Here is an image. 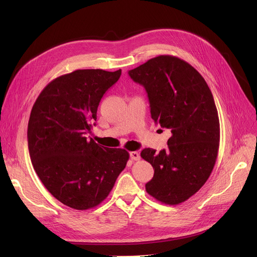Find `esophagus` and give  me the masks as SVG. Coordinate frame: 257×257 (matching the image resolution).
I'll use <instances>...</instances> for the list:
<instances>
[{"label": "esophagus", "instance_id": "obj_1", "mask_svg": "<svg viewBox=\"0 0 257 257\" xmlns=\"http://www.w3.org/2000/svg\"><path fill=\"white\" fill-rule=\"evenodd\" d=\"M130 158H131L132 160H139V159H140V154H139V152H137V151L130 152Z\"/></svg>", "mask_w": 257, "mask_h": 257}]
</instances>
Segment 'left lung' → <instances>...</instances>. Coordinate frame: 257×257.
Returning <instances> with one entry per match:
<instances>
[{"label": "left lung", "instance_id": "left-lung-1", "mask_svg": "<svg viewBox=\"0 0 257 257\" xmlns=\"http://www.w3.org/2000/svg\"><path fill=\"white\" fill-rule=\"evenodd\" d=\"M128 74L145 87L155 123L172 132L167 150L141 153L154 169L146 191L163 203H182L204 185L217 160L220 121L212 93L197 70L175 56H157Z\"/></svg>", "mask_w": 257, "mask_h": 257}]
</instances>
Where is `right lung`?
<instances>
[{"label":"right lung","mask_w":257,"mask_h":257,"mask_svg":"<svg viewBox=\"0 0 257 257\" xmlns=\"http://www.w3.org/2000/svg\"><path fill=\"white\" fill-rule=\"evenodd\" d=\"M120 74L77 70L62 75L43 89L32 107L27 132L31 163L47 190L69 207L99 205L127 165L126 150L85 138L102 97Z\"/></svg>","instance_id":"1"}]
</instances>
